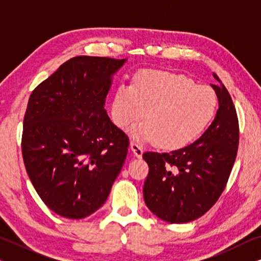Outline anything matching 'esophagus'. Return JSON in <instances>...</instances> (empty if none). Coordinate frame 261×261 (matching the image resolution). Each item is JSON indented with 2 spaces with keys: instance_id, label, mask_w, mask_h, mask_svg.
I'll return each instance as SVG.
<instances>
[{
  "instance_id": "34e87169",
  "label": "esophagus",
  "mask_w": 261,
  "mask_h": 261,
  "mask_svg": "<svg viewBox=\"0 0 261 261\" xmlns=\"http://www.w3.org/2000/svg\"><path fill=\"white\" fill-rule=\"evenodd\" d=\"M130 149H132V151H133L134 155L137 156V158H141L142 153H144V148H142V146L139 145L138 142L132 141L130 142Z\"/></svg>"
}]
</instances>
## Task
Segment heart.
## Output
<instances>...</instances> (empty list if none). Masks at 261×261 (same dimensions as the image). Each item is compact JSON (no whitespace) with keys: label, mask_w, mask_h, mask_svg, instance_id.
<instances>
[{"label":"heart","mask_w":261,"mask_h":261,"mask_svg":"<svg viewBox=\"0 0 261 261\" xmlns=\"http://www.w3.org/2000/svg\"><path fill=\"white\" fill-rule=\"evenodd\" d=\"M217 97L205 85H196L180 73L142 70L132 87L121 85L112 102V119L124 128L145 117L132 134L139 140H155L165 149L190 145L212 122ZM145 115H143V112Z\"/></svg>","instance_id":"b5f03b06"}]
</instances>
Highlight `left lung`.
I'll use <instances>...</instances> for the list:
<instances>
[{"instance_id":"8db88e82","label":"left lung","mask_w":261,"mask_h":261,"mask_svg":"<svg viewBox=\"0 0 261 261\" xmlns=\"http://www.w3.org/2000/svg\"><path fill=\"white\" fill-rule=\"evenodd\" d=\"M212 87L219 109L201 138L170 153L146 152L144 185L147 208L170 223L194 221L208 212L226 188L239 147V120L229 92L217 77Z\"/></svg>"}]
</instances>
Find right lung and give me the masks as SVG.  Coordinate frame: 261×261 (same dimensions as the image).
<instances>
[{"label":"right lung","instance_id":"right-lung-1","mask_svg":"<svg viewBox=\"0 0 261 261\" xmlns=\"http://www.w3.org/2000/svg\"><path fill=\"white\" fill-rule=\"evenodd\" d=\"M126 59L78 56L28 99L21 148L42 202L66 219L101 208L127 156L129 139L105 109L113 74Z\"/></svg>","mask_w":261,"mask_h":261}]
</instances>
